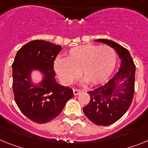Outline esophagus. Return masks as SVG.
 <instances>
[{
    "label": "esophagus",
    "mask_w": 148,
    "mask_h": 148,
    "mask_svg": "<svg viewBox=\"0 0 148 148\" xmlns=\"http://www.w3.org/2000/svg\"><path fill=\"white\" fill-rule=\"evenodd\" d=\"M82 92V90H79V89H75V88H74L73 89V92H74V95H78L80 92Z\"/></svg>",
    "instance_id": "34e87169"
}]
</instances>
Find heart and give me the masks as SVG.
<instances>
[{
    "instance_id": "obj_1",
    "label": "heart",
    "mask_w": 148,
    "mask_h": 148,
    "mask_svg": "<svg viewBox=\"0 0 148 148\" xmlns=\"http://www.w3.org/2000/svg\"><path fill=\"white\" fill-rule=\"evenodd\" d=\"M117 55L109 46L84 45L73 47L66 58H58L54 69L59 79L69 86L80 76L91 86L101 85L109 79L115 69Z\"/></svg>"
}]
</instances>
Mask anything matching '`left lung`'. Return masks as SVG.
<instances>
[{
  "label": "left lung",
  "instance_id": "left-lung-1",
  "mask_svg": "<svg viewBox=\"0 0 148 148\" xmlns=\"http://www.w3.org/2000/svg\"><path fill=\"white\" fill-rule=\"evenodd\" d=\"M115 50L121 60L120 69L105 85L88 92L89 103L85 115L94 124L108 126L120 119L130 106L134 95L136 66L127 49L109 39H97Z\"/></svg>",
  "mask_w": 148,
  "mask_h": 148
}]
</instances>
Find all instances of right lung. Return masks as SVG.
<instances>
[{
  "label": "right lung",
  "instance_id": "obj_1",
  "mask_svg": "<svg viewBox=\"0 0 148 148\" xmlns=\"http://www.w3.org/2000/svg\"><path fill=\"white\" fill-rule=\"evenodd\" d=\"M61 50V45L50 42L31 41L18 50L12 63L15 103L25 116L38 124L58 116L74 96L71 88L55 79L53 61ZM34 72L41 74L40 82L33 80Z\"/></svg>",
  "mask_w": 148,
  "mask_h": 148
}]
</instances>
